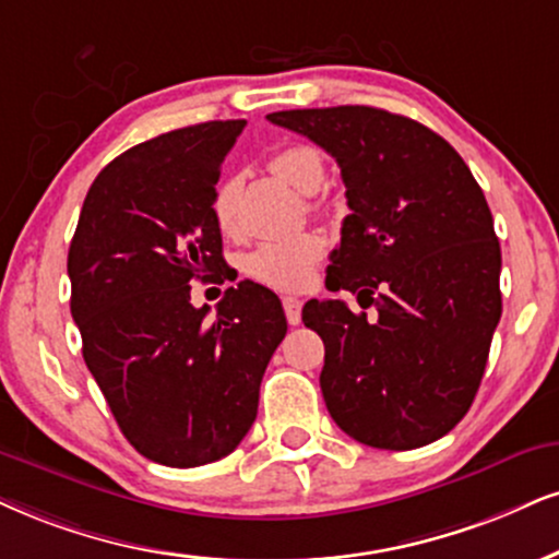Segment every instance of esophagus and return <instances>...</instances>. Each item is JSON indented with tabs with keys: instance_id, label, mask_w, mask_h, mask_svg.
I'll list each match as a JSON object with an SVG mask.
<instances>
[{
	"instance_id": "1",
	"label": "esophagus",
	"mask_w": 559,
	"mask_h": 559,
	"mask_svg": "<svg viewBox=\"0 0 559 559\" xmlns=\"http://www.w3.org/2000/svg\"><path fill=\"white\" fill-rule=\"evenodd\" d=\"M282 308H285L287 323H290V326H298L302 302L298 298H293V295H285V298H282Z\"/></svg>"
}]
</instances>
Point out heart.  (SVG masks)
<instances>
[{"mask_svg": "<svg viewBox=\"0 0 559 559\" xmlns=\"http://www.w3.org/2000/svg\"><path fill=\"white\" fill-rule=\"evenodd\" d=\"M269 170L287 181L300 194H316L326 178V163L311 144H287L269 157ZM238 204H240V176L227 174L212 191V217L225 236L238 233ZM316 210L319 202H311ZM323 259V240L316 233L261 240L240 257V272L259 285L272 290L295 293L313 282L316 266Z\"/></svg>", "mask_w": 559, "mask_h": 559, "instance_id": "b5f03b06", "label": "heart"}]
</instances>
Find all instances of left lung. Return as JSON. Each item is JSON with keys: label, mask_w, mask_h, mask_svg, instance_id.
<instances>
[{"label": "left lung", "mask_w": 559, "mask_h": 559, "mask_svg": "<svg viewBox=\"0 0 559 559\" xmlns=\"http://www.w3.org/2000/svg\"><path fill=\"white\" fill-rule=\"evenodd\" d=\"M269 121L319 144L342 168L349 215L326 269L344 300H308L323 340L329 415L365 445L409 451L461 423L502 313L500 243L469 165L415 119L370 106L300 108Z\"/></svg>", "instance_id": "obj_1"}]
</instances>
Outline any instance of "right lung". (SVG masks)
I'll use <instances>...</instances> for the list:
<instances>
[{
	"mask_svg": "<svg viewBox=\"0 0 559 559\" xmlns=\"http://www.w3.org/2000/svg\"><path fill=\"white\" fill-rule=\"evenodd\" d=\"M243 127L194 123L108 163L67 257L87 370L123 438L176 469L236 451L287 334L280 298L253 282L227 287L212 319L210 306H191V282L227 266L212 191Z\"/></svg>",
	"mask_w": 559,
	"mask_h": 559,
	"instance_id": "obj_1",
	"label": "right lung"
}]
</instances>
